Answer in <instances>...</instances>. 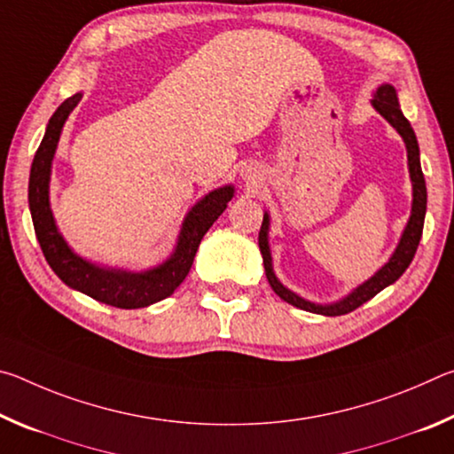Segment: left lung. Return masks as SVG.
Masks as SVG:
<instances>
[{"label": "left lung", "mask_w": 454, "mask_h": 454, "mask_svg": "<svg viewBox=\"0 0 454 454\" xmlns=\"http://www.w3.org/2000/svg\"><path fill=\"white\" fill-rule=\"evenodd\" d=\"M372 106L374 110L379 112L380 116L403 136V140L406 144V153H409V172L412 180L411 218L406 222V228L401 236V242L396 246L395 254L390 256L388 262L384 264L380 270L372 276V278H368L364 284H360V286L352 290L348 296H344L342 301H338L334 304H314V302L304 301V298L294 294V292H290L286 286H282L280 280L276 278V274L272 270L270 246H268V226H270V218H268V214H264L262 226H260V234H258V246H260V252H262L266 278L270 282V286L276 294H278L282 301H286L288 304L296 306V309L309 310L314 314H325V317H340V314H348L352 310H356L358 306H363L364 302H368L371 298L379 294L380 290H384L401 278L403 272L412 262L414 252L419 248L422 226H425V214H427V184H425V176H422V170H420L417 136H414L411 121L406 120L404 114L401 112L396 90L390 86V83H382V86L376 90V94L372 98Z\"/></svg>", "instance_id": "1"}]
</instances>
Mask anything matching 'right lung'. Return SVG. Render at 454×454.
<instances>
[{
    "mask_svg": "<svg viewBox=\"0 0 454 454\" xmlns=\"http://www.w3.org/2000/svg\"><path fill=\"white\" fill-rule=\"evenodd\" d=\"M80 99L82 94L67 98L53 112L50 124L45 128L43 140L34 156L27 198L37 242H40L51 270L70 288L83 292L98 302L116 306V309H144V306L164 301L184 282L192 262H194L200 242L220 214L226 210L228 202L234 196V188L224 186L210 192L188 212V216L184 218L176 250L164 264L150 268L145 272H126L88 262L66 244L64 236L58 232L56 220H53L50 208L51 160L58 148L61 128H64L67 116L78 106Z\"/></svg>",
    "mask_w": 454,
    "mask_h": 454,
    "instance_id": "add662e5",
    "label": "right lung"
}]
</instances>
